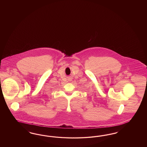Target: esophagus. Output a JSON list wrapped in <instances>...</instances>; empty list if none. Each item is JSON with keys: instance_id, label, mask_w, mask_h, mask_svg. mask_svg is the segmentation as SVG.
<instances>
[{"instance_id": "obj_1", "label": "esophagus", "mask_w": 147, "mask_h": 147, "mask_svg": "<svg viewBox=\"0 0 147 147\" xmlns=\"http://www.w3.org/2000/svg\"><path fill=\"white\" fill-rule=\"evenodd\" d=\"M70 80V81H71V80Z\"/></svg>"}]
</instances>
